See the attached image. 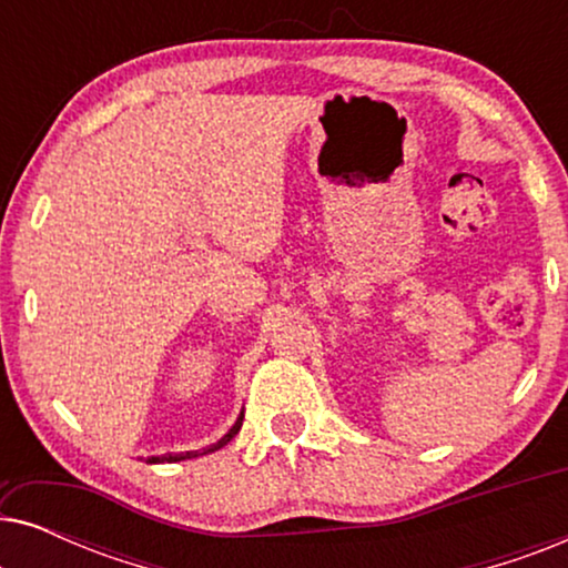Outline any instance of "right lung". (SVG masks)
Returning <instances> with one entry per match:
<instances>
[{"label": "right lung", "instance_id": "obj_1", "mask_svg": "<svg viewBox=\"0 0 568 568\" xmlns=\"http://www.w3.org/2000/svg\"><path fill=\"white\" fill-rule=\"evenodd\" d=\"M240 426H243V414H240V418L235 422V426H232V429L224 434V437L216 442V445H212V447H204V449H196V453H181V455H165V457H150V460L146 463H178V460H191V457H201V455H209V453H216V449L220 447H224L227 445V442L235 437V434L240 432Z\"/></svg>", "mask_w": 568, "mask_h": 568}]
</instances>
